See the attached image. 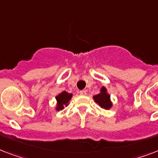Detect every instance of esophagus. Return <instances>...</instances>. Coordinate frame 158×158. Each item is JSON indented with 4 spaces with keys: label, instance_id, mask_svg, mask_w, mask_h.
Listing matches in <instances>:
<instances>
[{
    "label": "esophagus",
    "instance_id": "obj_1",
    "mask_svg": "<svg viewBox=\"0 0 158 158\" xmlns=\"http://www.w3.org/2000/svg\"><path fill=\"white\" fill-rule=\"evenodd\" d=\"M79 94H80V95H83V96H84V95H86L87 94V92L85 91V90H81V91H79Z\"/></svg>",
    "mask_w": 158,
    "mask_h": 158
}]
</instances>
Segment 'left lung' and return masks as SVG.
<instances>
[{
  "instance_id": "obj_1",
  "label": "left lung",
  "mask_w": 158,
  "mask_h": 158,
  "mask_svg": "<svg viewBox=\"0 0 158 158\" xmlns=\"http://www.w3.org/2000/svg\"><path fill=\"white\" fill-rule=\"evenodd\" d=\"M94 102L99 105L101 108L105 110H110L112 107V102L110 100V95L107 93V89L105 87H102L100 93L93 97Z\"/></svg>"
}]
</instances>
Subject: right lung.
Wrapping results in <instances>:
<instances>
[{
	"label": "right lung",
	"mask_w": 158,
	"mask_h": 158,
	"mask_svg": "<svg viewBox=\"0 0 158 158\" xmlns=\"http://www.w3.org/2000/svg\"><path fill=\"white\" fill-rule=\"evenodd\" d=\"M73 97V94H69L67 92L64 91L59 94L58 95L56 96V110H63L64 108V106H67L69 105V101L70 99Z\"/></svg>",
	"instance_id": "right-lung-1"
}]
</instances>
